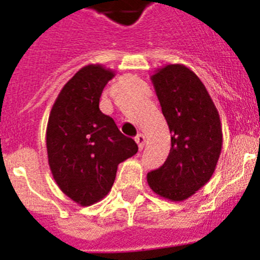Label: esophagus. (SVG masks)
<instances>
[{
	"label": "esophagus",
	"instance_id": "obj_1",
	"mask_svg": "<svg viewBox=\"0 0 260 260\" xmlns=\"http://www.w3.org/2000/svg\"><path fill=\"white\" fill-rule=\"evenodd\" d=\"M135 141H136L137 146H139V149L141 150V149L144 148V144H145V136H144L143 133H139V135L135 137Z\"/></svg>",
	"mask_w": 260,
	"mask_h": 260
}]
</instances>
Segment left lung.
<instances>
[{
	"label": "left lung",
	"instance_id": "left-lung-1",
	"mask_svg": "<svg viewBox=\"0 0 260 260\" xmlns=\"http://www.w3.org/2000/svg\"><path fill=\"white\" fill-rule=\"evenodd\" d=\"M171 133L161 168L146 175L155 195L183 202L208 183L222 149L220 115L204 83L183 64H168L150 76Z\"/></svg>",
	"mask_w": 260,
	"mask_h": 260
}]
</instances>
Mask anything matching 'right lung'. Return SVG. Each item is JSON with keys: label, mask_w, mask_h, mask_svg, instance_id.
Listing matches in <instances>:
<instances>
[{"label": "right lung", "mask_w": 260, "mask_h": 260, "mask_svg": "<svg viewBox=\"0 0 260 260\" xmlns=\"http://www.w3.org/2000/svg\"><path fill=\"white\" fill-rule=\"evenodd\" d=\"M112 69L81 68L58 92L47 124V154L52 177L81 207L102 200L111 189L119 164L135 155L137 144L99 110Z\"/></svg>", "instance_id": "1"}]
</instances>
